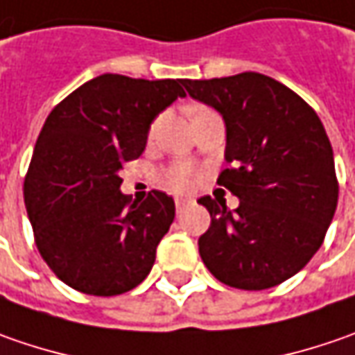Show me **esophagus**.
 <instances>
[{
	"label": "esophagus",
	"mask_w": 355,
	"mask_h": 355,
	"mask_svg": "<svg viewBox=\"0 0 355 355\" xmlns=\"http://www.w3.org/2000/svg\"><path fill=\"white\" fill-rule=\"evenodd\" d=\"M191 201H193V199H189V198H175V209H178V211H182V209H185Z\"/></svg>",
	"instance_id": "34e87169"
}]
</instances>
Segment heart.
I'll return each instance as SVG.
<instances>
[{
	"mask_svg": "<svg viewBox=\"0 0 355 355\" xmlns=\"http://www.w3.org/2000/svg\"><path fill=\"white\" fill-rule=\"evenodd\" d=\"M154 128H156V124H154ZM164 182L173 189H189L199 182V171L191 164H175L166 171Z\"/></svg>",
	"mask_w": 355,
	"mask_h": 355,
	"instance_id": "obj_1",
	"label": "heart"
}]
</instances>
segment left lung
I'll return each instance as SVG.
<instances>
[{"label": "left lung", "instance_id": "8db88e82", "mask_svg": "<svg viewBox=\"0 0 355 355\" xmlns=\"http://www.w3.org/2000/svg\"><path fill=\"white\" fill-rule=\"evenodd\" d=\"M191 98L225 122L217 184L239 198L198 199L211 215L199 254L213 277L241 291H265L294 277L320 249L338 205L334 152L318 114L282 83L241 73L185 80Z\"/></svg>", "mask_w": 355, "mask_h": 355}]
</instances>
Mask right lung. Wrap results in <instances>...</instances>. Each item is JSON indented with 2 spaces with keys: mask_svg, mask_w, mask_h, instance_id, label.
Wrapping results in <instances>:
<instances>
[{
  "mask_svg": "<svg viewBox=\"0 0 355 355\" xmlns=\"http://www.w3.org/2000/svg\"><path fill=\"white\" fill-rule=\"evenodd\" d=\"M184 83L108 73L45 120L25 175V207L43 261L78 293H128L150 275L175 203L164 191L130 203L120 170L142 154L157 114L185 96Z\"/></svg>",
  "mask_w": 355,
  "mask_h": 355,
  "instance_id": "add662e5",
  "label": "right lung"
}]
</instances>
